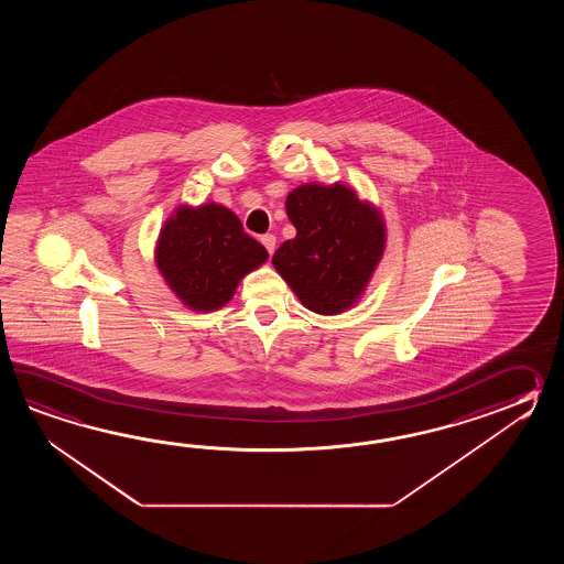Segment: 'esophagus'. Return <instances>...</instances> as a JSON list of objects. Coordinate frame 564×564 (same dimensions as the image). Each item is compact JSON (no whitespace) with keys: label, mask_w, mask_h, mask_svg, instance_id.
Listing matches in <instances>:
<instances>
[{"label":"esophagus","mask_w":564,"mask_h":564,"mask_svg":"<svg viewBox=\"0 0 564 564\" xmlns=\"http://www.w3.org/2000/svg\"><path fill=\"white\" fill-rule=\"evenodd\" d=\"M262 243H264L268 253H274V250H276V236L274 234H265V236H262Z\"/></svg>","instance_id":"34e87169"}]
</instances>
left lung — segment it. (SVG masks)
<instances>
[{
  "label": "left lung",
  "instance_id": "8db88e82",
  "mask_svg": "<svg viewBox=\"0 0 564 564\" xmlns=\"http://www.w3.org/2000/svg\"><path fill=\"white\" fill-rule=\"evenodd\" d=\"M286 214L296 238L274 253L278 274L308 311L333 316L352 308L383 258L381 209L336 181L292 189Z\"/></svg>",
  "mask_w": 564,
  "mask_h": 564
}]
</instances>
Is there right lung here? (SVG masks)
I'll use <instances>...</instances> for the list:
<instances>
[{"instance_id": "add662e5", "label": "right lung", "mask_w": 564, "mask_h": 564, "mask_svg": "<svg viewBox=\"0 0 564 564\" xmlns=\"http://www.w3.org/2000/svg\"><path fill=\"white\" fill-rule=\"evenodd\" d=\"M268 252L224 205L183 204L159 231L155 262L171 292L195 312L234 299L241 278L264 264Z\"/></svg>"}]
</instances>
